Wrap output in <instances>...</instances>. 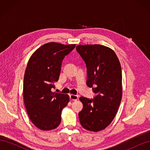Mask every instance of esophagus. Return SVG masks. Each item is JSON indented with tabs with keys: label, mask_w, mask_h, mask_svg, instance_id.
Wrapping results in <instances>:
<instances>
[{
	"label": "esophagus",
	"mask_w": 150,
	"mask_h": 150,
	"mask_svg": "<svg viewBox=\"0 0 150 150\" xmlns=\"http://www.w3.org/2000/svg\"><path fill=\"white\" fill-rule=\"evenodd\" d=\"M70 99H71V100L76 101V100H78V96H77V95H74V94H71L70 95Z\"/></svg>",
	"instance_id": "1"
}]
</instances>
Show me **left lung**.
<instances>
[{"instance_id": "left-lung-1", "label": "left lung", "mask_w": 150, "mask_h": 150, "mask_svg": "<svg viewBox=\"0 0 150 150\" xmlns=\"http://www.w3.org/2000/svg\"><path fill=\"white\" fill-rule=\"evenodd\" d=\"M76 50L87 67V85L98 94L94 99L79 98L83 104L79 121L84 129L98 132L110 125L118 110L122 89L121 64L115 51L103 45H78Z\"/></svg>"}]
</instances>
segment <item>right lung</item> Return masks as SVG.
I'll list each match as a JSON object with an SVG mask.
<instances>
[{
    "mask_svg": "<svg viewBox=\"0 0 150 150\" xmlns=\"http://www.w3.org/2000/svg\"><path fill=\"white\" fill-rule=\"evenodd\" d=\"M76 47L75 44L48 42L32 54L25 71L23 96L27 112L38 128H56L61 112L69 102L68 94L52 92L59 78L62 61Z\"/></svg>",
    "mask_w": 150,
    "mask_h": 150,
    "instance_id": "right-lung-1",
    "label": "right lung"
}]
</instances>
